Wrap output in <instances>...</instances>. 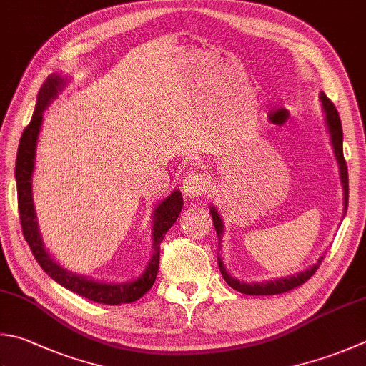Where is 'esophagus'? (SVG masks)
Listing matches in <instances>:
<instances>
[{"mask_svg":"<svg viewBox=\"0 0 366 366\" xmlns=\"http://www.w3.org/2000/svg\"><path fill=\"white\" fill-rule=\"evenodd\" d=\"M209 178L202 174H189L184 177L182 183V191L186 197L199 199L209 189Z\"/></svg>","mask_w":366,"mask_h":366,"instance_id":"esophagus-1","label":"esophagus"}]
</instances>
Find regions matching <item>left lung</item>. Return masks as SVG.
<instances>
[{"instance_id":"left-lung-1","label":"left lung","mask_w":366,"mask_h":366,"mask_svg":"<svg viewBox=\"0 0 366 366\" xmlns=\"http://www.w3.org/2000/svg\"><path fill=\"white\" fill-rule=\"evenodd\" d=\"M320 100H322L323 113H325L327 127L330 132V139H332L336 161H337V164H340V175H341V183H342V189H344V215H346L347 202H349V177H347V165H346V161H344V153H342V126H341L340 113H337V109L333 105V102L330 100L323 92L320 94ZM210 213H212L213 226H215V231L218 234V242H219L223 236V231H224L223 219H222V217H219V213L215 207H210ZM322 261H323V257L317 259V263L312 264L311 267H307L306 271L298 272L295 275H288V277L263 280V282H252V284H247V282H240L239 279H234L232 275L226 271L223 259L219 257H218V266H219V271H222V275L224 277V280L227 282V285L232 287L234 290L245 293V295H279V293L290 292L292 288L300 287L305 284L306 280L311 279L317 269H319Z\"/></svg>"}]
</instances>
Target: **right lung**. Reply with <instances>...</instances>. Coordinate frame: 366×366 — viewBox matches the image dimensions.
Instances as JSON below:
<instances>
[{
  "label": "right lung",
  "instance_id": "add662e5",
  "mask_svg": "<svg viewBox=\"0 0 366 366\" xmlns=\"http://www.w3.org/2000/svg\"><path fill=\"white\" fill-rule=\"evenodd\" d=\"M65 87V79L57 73L51 74L44 81L38 92L36 107H34L33 118L29 126L25 127L22 137H20L17 159H16V182H17V197H19V213L20 223L26 244L30 245L34 259L43 267V271L51 277L68 288L73 293H78L84 298L102 302V305H124V302H134L140 300L151 287H153L157 269H159V253L161 242L165 234L177 222L178 215L183 209V197L180 191H174L169 197L157 204L153 215V254L147 269L140 274L139 279L132 282H121V284H108V282H99L87 279L84 275L73 274L61 267L44 248L43 237L39 234L36 212L33 204L31 178L34 170V156H36L38 135L43 124V113L51 105L54 99H57L59 92Z\"/></svg>",
  "mask_w": 366,
  "mask_h": 366
}]
</instances>
